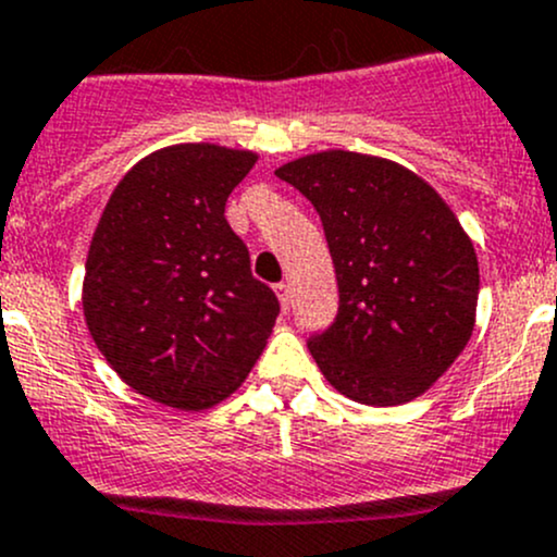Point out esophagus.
Returning <instances> with one entry per match:
<instances>
[{"label": "esophagus", "instance_id": "1", "mask_svg": "<svg viewBox=\"0 0 557 557\" xmlns=\"http://www.w3.org/2000/svg\"><path fill=\"white\" fill-rule=\"evenodd\" d=\"M274 290H277L283 309H288L290 307V285L288 283H277V285H274Z\"/></svg>", "mask_w": 557, "mask_h": 557}]
</instances>
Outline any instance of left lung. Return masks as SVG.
Here are the masks:
<instances>
[{
    "instance_id": "1",
    "label": "left lung",
    "mask_w": 557,
    "mask_h": 557,
    "mask_svg": "<svg viewBox=\"0 0 557 557\" xmlns=\"http://www.w3.org/2000/svg\"><path fill=\"white\" fill-rule=\"evenodd\" d=\"M277 173L323 221L338 312L307 347L342 395L400 406L430 389L475 325L478 259L430 184L355 151H323Z\"/></svg>"
}]
</instances>
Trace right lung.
<instances>
[{
  "label": "right lung",
  "mask_w": 557,
  "mask_h": 557,
  "mask_svg": "<svg viewBox=\"0 0 557 557\" xmlns=\"http://www.w3.org/2000/svg\"><path fill=\"white\" fill-rule=\"evenodd\" d=\"M253 151L181 144L144 157L103 210L82 307L125 384L181 411L230 397L267 347L280 301L250 272L224 208Z\"/></svg>",
  "instance_id": "obj_1"
}]
</instances>
